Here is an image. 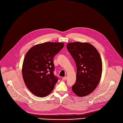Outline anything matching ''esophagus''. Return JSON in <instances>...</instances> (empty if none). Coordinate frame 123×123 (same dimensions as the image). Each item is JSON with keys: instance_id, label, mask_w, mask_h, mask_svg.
Masks as SVG:
<instances>
[{"instance_id": "34e87169", "label": "esophagus", "mask_w": 123, "mask_h": 123, "mask_svg": "<svg viewBox=\"0 0 123 123\" xmlns=\"http://www.w3.org/2000/svg\"><path fill=\"white\" fill-rule=\"evenodd\" d=\"M62 80H63V81H65V80H67V77H63V78H62Z\"/></svg>"}]
</instances>
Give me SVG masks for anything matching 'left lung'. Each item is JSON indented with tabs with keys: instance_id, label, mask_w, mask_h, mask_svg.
<instances>
[{
	"instance_id": "8db88e82",
	"label": "left lung",
	"mask_w": 123,
	"mask_h": 123,
	"mask_svg": "<svg viewBox=\"0 0 123 123\" xmlns=\"http://www.w3.org/2000/svg\"><path fill=\"white\" fill-rule=\"evenodd\" d=\"M67 48L77 67L76 81L72 89L79 97L87 96L95 90L101 78L102 62L100 54L88 43H70Z\"/></svg>"
}]
</instances>
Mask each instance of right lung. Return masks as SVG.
<instances>
[{"instance_id":"obj_1","label":"right lung","mask_w":123,"mask_h":123,"mask_svg":"<svg viewBox=\"0 0 123 123\" xmlns=\"http://www.w3.org/2000/svg\"><path fill=\"white\" fill-rule=\"evenodd\" d=\"M63 46L62 43L46 42L33 46L25 55L22 76L25 85L33 94L44 97L53 90L58 79L53 73V60Z\"/></svg>"}]
</instances>
